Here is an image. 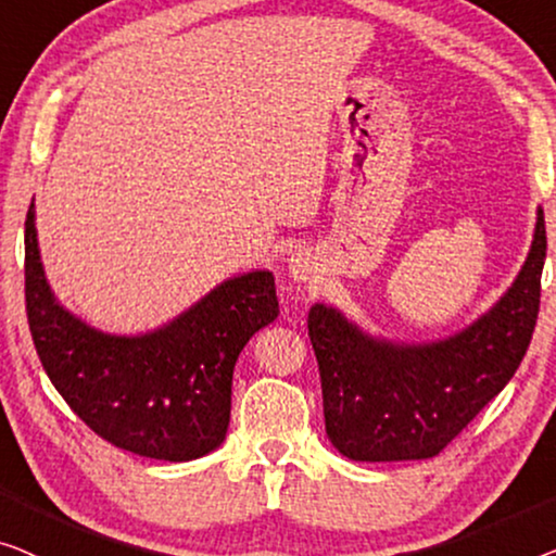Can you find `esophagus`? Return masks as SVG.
<instances>
[{"label": "esophagus", "mask_w": 556, "mask_h": 556, "mask_svg": "<svg viewBox=\"0 0 556 556\" xmlns=\"http://www.w3.org/2000/svg\"><path fill=\"white\" fill-rule=\"evenodd\" d=\"M287 269H289V277H292L294 281L312 279V275L317 271L315 254H312L309 249H294L287 260Z\"/></svg>", "instance_id": "34e87169"}]
</instances>
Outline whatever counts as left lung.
<instances>
[{
  "label": "left lung",
  "instance_id": "8db88e82",
  "mask_svg": "<svg viewBox=\"0 0 556 556\" xmlns=\"http://www.w3.org/2000/svg\"><path fill=\"white\" fill-rule=\"evenodd\" d=\"M544 256L539 206L527 262L511 287L464 330L431 342L378 338L332 304H312L307 327L334 448L370 464L438 456L502 393L527 355Z\"/></svg>",
  "mask_w": 556,
  "mask_h": 556
}]
</instances>
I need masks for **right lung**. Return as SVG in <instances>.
<instances>
[{
	"instance_id": "1",
	"label": "right lung",
	"mask_w": 556,
	"mask_h": 556,
	"mask_svg": "<svg viewBox=\"0 0 556 556\" xmlns=\"http://www.w3.org/2000/svg\"><path fill=\"white\" fill-rule=\"evenodd\" d=\"M25 300L47 378L75 416L108 443L159 460H193L224 443L237 357L279 315L275 275L254 269L224 279L155 330H98L62 307L45 277L35 201L25 222Z\"/></svg>"
}]
</instances>
